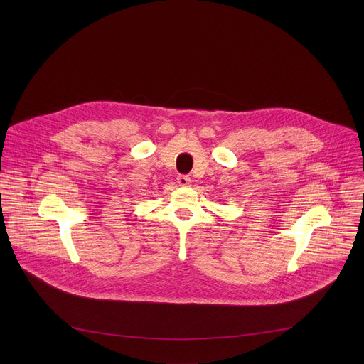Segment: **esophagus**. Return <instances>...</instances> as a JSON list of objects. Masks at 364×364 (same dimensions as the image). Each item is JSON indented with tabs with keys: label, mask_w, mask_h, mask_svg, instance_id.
I'll list each match as a JSON object with an SVG mask.
<instances>
[{
	"label": "esophagus",
	"mask_w": 364,
	"mask_h": 364,
	"mask_svg": "<svg viewBox=\"0 0 364 364\" xmlns=\"http://www.w3.org/2000/svg\"><path fill=\"white\" fill-rule=\"evenodd\" d=\"M177 183H178V186H181V187H187V186L191 184V180H190V177H187V176H178Z\"/></svg>",
	"instance_id": "obj_1"
}]
</instances>
